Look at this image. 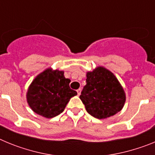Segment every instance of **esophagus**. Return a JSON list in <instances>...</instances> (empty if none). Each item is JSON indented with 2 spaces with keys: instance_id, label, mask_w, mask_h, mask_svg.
Masks as SVG:
<instances>
[{
  "instance_id": "obj_1",
  "label": "esophagus",
  "mask_w": 155,
  "mask_h": 155,
  "mask_svg": "<svg viewBox=\"0 0 155 155\" xmlns=\"http://www.w3.org/2000/svg\"><path fill=\"white\" fill-rule=\"evenodd\" d=\"M81 91V88H79V89L77 90V92H78V95H80Z\"/></svg>"
}]
</instances>
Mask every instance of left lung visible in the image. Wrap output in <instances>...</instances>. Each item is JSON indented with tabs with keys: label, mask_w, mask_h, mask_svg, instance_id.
<instances>
[{
	"label": "left lung",
	"mask_w": 155,
	"mask_h": 155,
	"mask_svg": "<svg viewBox=\"0 0 155 155\" xmlns=\"http://www.w3.org/2000/svg\"><path fill=\"white\" fill-rule=\"evenodd\" d=\"M80 98L87 112L97 119H105L120 112L126 101L121 84L109 70L98 67L87 73L86 85Z\"/></svg>",
	"instance_id": "1"
}]
</instances>
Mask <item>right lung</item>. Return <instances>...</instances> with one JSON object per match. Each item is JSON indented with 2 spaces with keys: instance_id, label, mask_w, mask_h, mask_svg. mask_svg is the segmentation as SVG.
Instances as JSON below:
<instances>
[{
  "instance_id": "obj_1",
  "label": "right lung",
  "mask_w": 155,
  "mask_h": 155,
  "mask_svg": "<svg viewBox=\"0 0 155 155\" xmlns=\"http://www.w3.org/2000/svg\"><path fill=\"white\" fill-rule=\"evenodd\" d=\"M71 80L64 71L46 69L31 82L27 92V102L37 114L53 118L63 113L71 98L78 93L70 87Z\"/></svg>"
}]
</instances>
